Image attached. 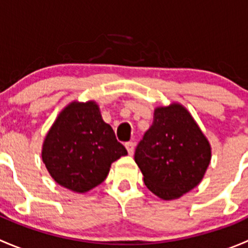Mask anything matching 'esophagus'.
<instances>
[{
	"instance_id": "obj_1",
	"label": "esophagus",
	"mask_w": 248,
	"mask_h": 248,
	"mask_svg": "<svg viewBox=\"0 0 248 248\" xmlns=\"http://www.w3.org/2000/svg\"><path fill=\"white\" fill-rule=\"evenodd\" d=\"M124 146H126L127 152H128L129 156H133V154H134V142H132V141L126 142V145H124Z\"/></svg>"
}]
</instances>
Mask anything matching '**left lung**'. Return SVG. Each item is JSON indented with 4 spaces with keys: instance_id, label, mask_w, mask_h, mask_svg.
Returning <instances> with one entry per match:
<instances>
[{
    "instance_id": "left-lung-1",
    "label": "left lung",
    "mask_w": 248,
    "mask_h": 248,
    "mask_svg": "<svg viewBox=\"0 0 248 248\" xmlns=\"http://www.w3.org/2000/svg\"><path fill=\"white\" fill-rule=\"evenodd\" d=\"M145 186L174 201L198 186L211 161V145L182 104L157 107L154 122L136 149Z\"/></svg>"
}]
</instances>
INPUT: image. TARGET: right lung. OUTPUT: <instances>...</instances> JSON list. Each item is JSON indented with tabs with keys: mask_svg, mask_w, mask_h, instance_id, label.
Returning <instances> with one entry per match:
<instances>
[{
	"mask_svg": "<svg viewBox=\"0 0 248 248\" xmlns=\"http://www.w3.org/2000/svg\"><path fill=\"white\" fill-rule=\"evenodd\" d=\"M94 101H73L47 131L42 159L50 176L64 188L86 193L108 176L112 162L126 156Z\"/></svg>",
	"mask_w": 248,
	"mask_h": 248,
	"instance_id": "right-lung-1",
	"label": "right lung"
}]
</instances>
